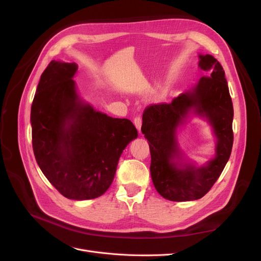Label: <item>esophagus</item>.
<instances>
[{
  "instance_id": "esophagus-1",
  "label": "esophagus",
  "mask_w": 261,
  "mask_h": 261,
  "mask_svg": "<svg viewBox=\"0 0 261 261\" xmlns=\"http://www.w3.org/2000/svg\"><path fill=\"white\" fill-rule=\"evenodd\" d=\"M141 124H143V120H141V117L138 115L136 116L135 118H134V125L136 126V128L140 132V128H141Z\"/></svg>"
}]
</instances>
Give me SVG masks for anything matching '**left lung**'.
<instances>
[{
  "label": "left lung",
  "mask_w": 261,
  "mask_h": 261,
  "mask_svg": "<svg viewBox=\"0 0 261 261\" xmlns=\"http://www.w3.org/2000/svg\"><path fill=\"white\" fill-rule=\"evenodd\" d=\"M199 67L206 75L192 91L174 98L170 103L148 106L143 114L141 132L149 141L153 185L163 198L189 201L206 195L230 159L233 146V105L223 67L212 55H199ZM193 110L206 117L217 138L216 154L201 167L181 161L177 127Z\"/></svg>",
  "instance_id": "obj_1"
}]
</instances>
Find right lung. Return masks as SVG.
<instances>
[{
  "mask_svg": "<svg viewBox=\"0 0 261 261\" xmlns=\"http://www.w3.org/2000/svg\"><path fill=\"white\" fill-rule=\"evenodd\" d=\"M77 64L51 61L31 105L36 161L44 176L68 199L103 195L118 159L138 133L127 118H113L85 103L73 80Z\"/></svg>",
  "mask_w": 261,
  "mask_h": 261,
  "instance_id": "1",
  "label": "right lung"
}]
</instances>
